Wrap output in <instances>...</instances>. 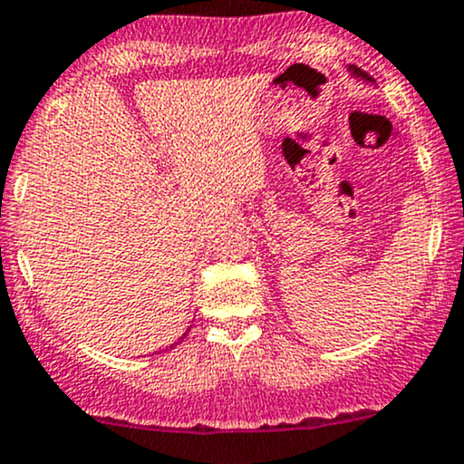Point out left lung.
I'll return each mask as SVG.
<instances>
[{"label":"left lung","instance_id":"8db88e82","mask_svg":"<svg viewBox=\"0 0 464 464\" xmlns=\"http://www.w3.org/2000/svg\"><path fill=\"white\" fill-rule=\"evenodd\" d=\"M348 72H351V74L355 76V78H362V81H371V78H368L366 72L359 70V67H355V65H348Z\"/></svg>","mask_w":464,"mask_h":464}]
</instances>
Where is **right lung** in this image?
<instances>
[{"instance_id": "1", "label": "right lung", "mask_w": 464, "mask_h": 464, "mask_svg": "<svg viewBox=\"0 0 464 464\" xmlns=\"http://www.w3.org/2000/svg\"><path fill=\"white\" fill-rule=\"evenodd\" d=\"M188 331H190V329H188ZM184 335H186V333H184ZM181 340H184V337H181ZM173 346H175V344H170L169 348H173ZM169 348H166V351H169Z\"/></svg>"}]
</instances>
